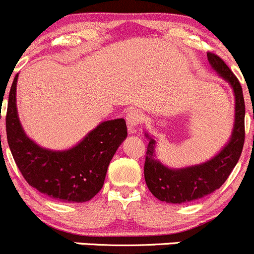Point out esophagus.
<instances>
[{"mask_svg": "<svg viewBox=\"0 0 254 254\" xmlns=\"http://www.w3.org/2000/svg\"><path fill=\"white\" fill-rule=\"evenodd\" d=\"M127 126L129 128V132H134L135 128L139 126L140 122L143 121V115L142 112L138 111V110H130L128 111L126 116Z\"/></svg>", "mask_w": 254, "mask_h": 254, "instance_id": "esophagus-1", "label": "esophagus"}]
</instances>
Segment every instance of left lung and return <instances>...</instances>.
<instances>
[{
  "mask_svg": "<svg viewBox=\"0 0 254 254\" xmlns=\"http://www.w3.org/2000/svg\"><path fill=\"white\" fill-rule=\"evenodd\" d=\"M211 67L218 76L231 86L235 96V120L230 139L211 159L201 164L173 168L163 164L155 154L157 140L144 133L149 143L144 163V179L149 191L160 201L169 204H185L201 199L221 188L237 164L245 143V99L237 77L222 59L207 53Z\"/></svg>",
  "mask_w": 254,
  "mask_h": 254,
  "instance_id": "obj_1",
  "label": "left lung"
}]
</instances>
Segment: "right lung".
I'll use <instances>...</instances> for the list:
<instances>
[{
    "label": "right lung",
    "mask_w": 254,
    "mask_h": 254,
    "mask_svg": "<svg viewBox=\"0 0 254 254\" xmlns=\"http://www.w3.org/2000/svg\"><path fill=\"white\" fill-rule=\"evenodd\" d=\"M17 80L8 96L6 132L13 159L22 175L39 192L63 202H85L101 190L107 168L127 138L124 119L109 120L90 130L69 149L41 147L27 135L17 111Z\"/></svg>",
    "instance_id": "obj_1"
}]
</instances>
